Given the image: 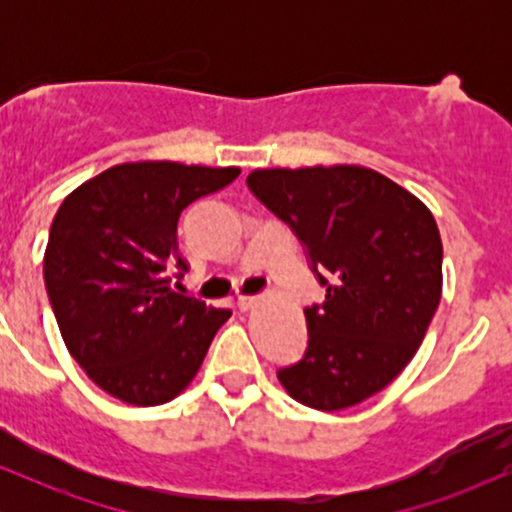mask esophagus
<instances>
[{"mask_svg": "<svg viewBox=\"0 0 512 512\" xmlns=\"http://www.w3.org/2000/svg\"><path fill=\"white\" fill-rule=\"evenodd\" d=\"M257 305V296H240L238 298V308L240 310H252Z\"/></svg>", "mask_w": 512, "mask_h": 512, "instance_id": "obj_1", "label": "esophagus"}]
</instances>
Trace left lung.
<instances>
[{"label": "left lung", "mask_w": 512, "mask_h": 512, "mask_svg": "<svg viewBox=\"0 0 512 512\" xmlns=\"http://www.w3.org/2000/svg\"><path fill=\"white\" fill-rule=\"evenodd\" d=\"M248 187L296 233L320 286L301 361L276 370L296 402L354 407L402 373L443 289V243L424 204L361 166L269 168Z\"/></svg>", "instance_id": "1"}]
</instances>
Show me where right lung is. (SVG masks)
I'll use <instances>...</instances> for the list:
<instances>
[{
    "instance_id": "obj_1",
    "label": "right lung",
    "mask_w": 512,
    "mask_h": 512,
    "mask_svg": "<svg viewBox=\"0 0 512 512\" xmlns=\"http://www.w3.org/2000/svg\"><path fill=\"white\" fill-rule=\"evenodd\" d=\"M240 175L173 161L103 170L62 202L43 274L62 339L101 390L134 407L166 404L190 385L231 310L170 286L187 264L180 216Z\"/></svg>"
}]
</instances>
